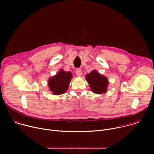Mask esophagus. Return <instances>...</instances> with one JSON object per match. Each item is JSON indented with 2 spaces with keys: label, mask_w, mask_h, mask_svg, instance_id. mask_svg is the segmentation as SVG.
Instances as JSON below:
<instances>
[{
  "label": "esophagus",
  "mask_w": 154,
  "mask_h": 154,
  "mask_svg": "<svg viewBox=\"0 0 154 154\" xmlns=\"http://www.w3.org/2000/svg\"><path fill=\"white\" fill-rule=\"evenodd\" d=\"M75 73H76V75H77V76H81V75H82V71H81V69H80V68H77V69L75 70Z\"/></svg>",
  "instance_id": "1"
}]
</instances>
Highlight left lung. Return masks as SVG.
Here are the masks:
<instances>
[{
  "label": "left lung",
  "instance_id": "obj_1",
  "mask_svg": "<svg viewBox=\"0 0 154 154\" xmlns=\"http://www.w3.org/2000/svg\"><path fill=\"white\" fill-rule=\"evenodd\" d=\"M86 80L89 83L91 91L98 94L106 93L108 85L107 78L97 71L93 70L90 74L86 75Z\"/></svg>",
  "mask_w": 154,
  "mask_h": 154
}]
</instances>
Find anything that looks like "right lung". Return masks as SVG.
Wrapping results in <instances>:
<instances>
[{
	"label": "right lung",
	"instance_id": "obj_1",
	"mask_svg": "<svg viewBox=\"0 0 154 154\" xmlns=\"http://www.w3.org/2000/svg\"><path fill=\"white\" fill-rule=\"evenodd\" d=\"M71 72H66L63 69L48 80V86L52 93L54 95H60L64 93L68 88L69 83L72 79Z\"/></svg>",
	"mask_w": 154,
	"mask_h": 154
}]
</instances>
